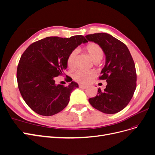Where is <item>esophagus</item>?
<instances>
[{"label": "esophagus", "instance_id": "34e87169", "mask_svg": "<svg viewBox=\"0 0 155 155\" xmlns=\"http://www.w3.org/2000/svg\"><path fill=\"white\" fill-rule=\"evenodd\" d=\"M79 87L81 88V89H86L87 86H85V85H79Z\"/></svg>", "mask_w": 155, "mask_h": 155}]
</instances>
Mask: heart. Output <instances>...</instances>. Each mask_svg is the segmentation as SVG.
Segmentation results:
<instances>
[{"label":"heart","instance_id":"b5f03b06","mask_svg":"<svg viewBox=\"0 0 155 155\" xmlns=\"http://www.w3.org/2000/svg\"><path fill=\"white\" fill-rule=\"evenodd\" d=\"M85 50L89 54L91 59L95 62H99L104 57V50L100 46L96 43H89L85 47ZM77 55V50H73L69 54L67 58V65L72 69L75 66V57ZM95 73L92 71H87L84 70H78L73 74L74 81L82 84H86L91 82Z\"/></svg>","mask_w":155,"mask_h":155}]
</instances>
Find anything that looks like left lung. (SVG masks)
Returning a JSON list of instances; mask_svg holds the SVG:
<instances>
[{"instance_id":"obj_1","label":"left lung","mask_w":155,"mask_h":155,"mask_svg":"<svg viewBox=\"0 0 155 155\" xmlns=\"http://www.w3.org/2000/svg\"><path fill=\"white\" fill-rule=\"evenodd\" d=\"M88 41L98 44L106 56V62L100 80L107 85L104 91L98 89L97 95L89 99L96 109L105 114H116L124 108L132 98L136 89L135 66L124 43L107 33L85 36Z\"/></svg>"}]
</instances>
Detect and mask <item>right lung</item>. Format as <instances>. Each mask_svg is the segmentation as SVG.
I'll return each mask as SVG.
<instances>
[{
	"label": "right lung",
	"mask_w": 155,
	"mask_h": 155,
	"mask_svg": "<svg viewBox=\"0 0 155 155\" xmlns=\"http://www.w3.org/2000/svg\"><path fill=\"white\" fill-rule=\"evenodd\" d=\"M87 42L82 35L70 38L47 37L32 43L25 50L17 67V82L23 99L33 111L50 116L68 105L71 92L78 85L74 82L66 86L56 85L55 78L65 74L71 51ZM66 77V80L70 78Z\"/></svg>",
	"instance_id": "obj_1"
}]
</instances>
